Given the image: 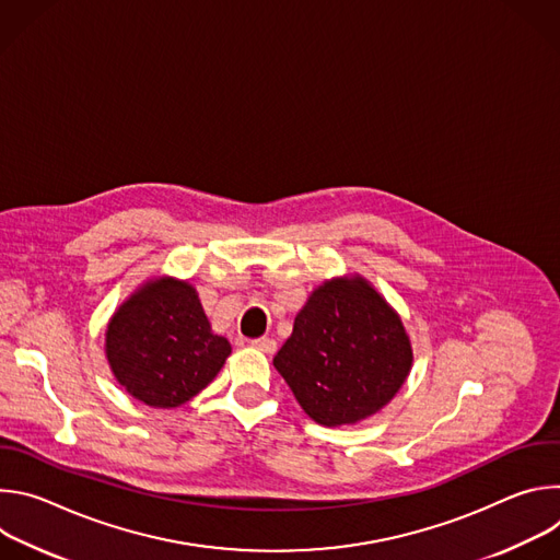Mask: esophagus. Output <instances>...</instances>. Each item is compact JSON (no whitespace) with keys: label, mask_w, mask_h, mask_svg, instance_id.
Returning a JSON list of instances; mask_svg holds the SVG:
<instances>
[{"label":"esophagus","mask_w":560,"mask_h":560,"mask_svg":"<svg viewBox=\"0 0 560 560\" xmlns=\"http://www.w3.org/2000/svg\"><path fill=\"white\" fill-rule=\"evenodd\" d=\"M250 346H253L255 350L266 352V354H275V350H277V341H275V339H268V337L255 339V341H250Z\"/></svg>","instance_id":"34e87169"}]
</instances>
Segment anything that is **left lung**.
Masks as SVG:
<instances>
[{"label": "left lung", "mask_w": 560, "mask_h": 560, "mask_svg": "<svg viewBox=\"0 0 560 560\" xmlns=\"http://www.w3.org/2000/svg\"><path fill=\"white\" fill-rule=\"evenodd\" d=\"M272 363L312 421L339 428L381 412L404 387L415 352L385 296L346 275L310 292Z\"/></svg>", "instance_id": "left-lung-1"}]
</instances>
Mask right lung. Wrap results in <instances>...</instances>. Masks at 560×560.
Here are the masks:
<instances>
[{"label":"right lung","instance_id":"add662e5","mask_svg":"<svg viewBox=\"0 0 560 560\" xmlns=\"http://www.w3.org/2000/svg\"><path fill=\"white\" fill-rule=\"evenodd\" d=\"M106 359L117 383L150 408H179L223 368L232 348L214 335L192 283L143 281L110 316Z\"/></svg>","mask_w":560,"mask_h":560}]
</instances>
